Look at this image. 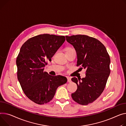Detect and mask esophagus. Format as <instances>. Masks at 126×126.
I'll return each instance as SVG.
<instances>
[{"label":"esophagus","instance_id":"1","mask_svg":"<svg viewBox=\"0 0 126 126\" xmlns=\"http://www.w3.org/2000/svg\"><path fill=\"white\" fill-rule=\"evenodd\" d=\"M67 81L68 82H71V78L70 77H67Z\"/></svg>","mask_w":126,"mask_h":126}]
</instances>
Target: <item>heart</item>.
<instances>
[{
  "label": "heart",
  "instance_id": "1",
  "mask_svg": "<svg viewBox=\"0 0 126 126\" xmlns=\"http://www.w3.org/2000/svg\"><path fill=\"white\" fill-rule=\"evenodd\" d=\"M70 48H67L66 49V50H67V49H70Z\"/></svg>",
  "mask_w": 126,
  "mask_h": 126
}]
</instances>
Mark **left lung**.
Listing matches in <instances>:
<instances>
[{"label": "left lung", "mask_w": 126, "mask_h": 126, "mask_svg": "<svg viewBox=\"0 0 126 126\" xmlns=\"http://www.w3.org/2000/svg\"><path fill=\"white\" fill-rule=\"evenodd\" d=\"M66 40L77 52V66L86 69V77L71 79L78 89L71 97L81 105L96 100L104 91L110 74V59L106 47L98 39L85 35L66 36Z\"/></svg>", "instance_id": "8db88e82"}]
</instances>
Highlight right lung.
<instances>
[{
  "instance_id": "obj_1",
  "label": "right lung",
  "mask_w": 126,
  "mask_h": 126,
  "mask_svg": "<svg viewBox=\"0 0 126 126\" xmlns=\"http://www.w3.org/2000/svg\"><path fill=\"white\" fill-rule=\"evenodd\" d=\"M65 40L64 36L40 34L28 39L21 47L16 60L18 79L24 94L36 104L49 102L58 87L67 81L62 75L52 76L44 71L47 61H51Z\"/></svg>"
}]
</instances>
